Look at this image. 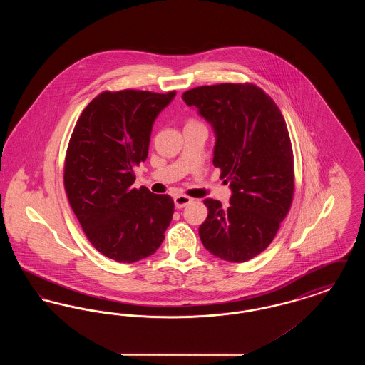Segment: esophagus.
<instances>
[{
    "instance_id": "34e87169",
    "label": "esophagus",
    "mask_w": 365,
    "mask_h": 365,
    "mask_svg": "<svg viewBox=\"0 0 365 365\" xmlns=\"http://www.w3.org/2000/svg\"><path fill=\"white\" fill-rule=\"evenodd\" d=\"M174 202L176 208H183V207H186V205H189L190 202H192V198L189 197V195L179 194V195H175Z\"/></svg>"
}]
</instances>
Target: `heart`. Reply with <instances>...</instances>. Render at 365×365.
Returning a JSON list of instances; mask_svg holds the SVG:
<instances>
[{"instance_id":"heart-1","label":"heart","mask_w":365,"mask_h":365,"mask_svg":"<svg viewBox=\"0 0 365 365\" xmlns=\"http://www.w3.org/2000/svg\"><path fill=\"white\" fill-rule=\"evenodd\" d=\"M190 122H194V120H190ZM190 122H189V123H190Z\"/></svg>"}]
</instances>
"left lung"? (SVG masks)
Segmentation results:
<instances>
[{"label": "left lung", "mask_w": 365, "mask_h": 365, "mask_svg": "<svg viewBox=\"0 0 365 365\" xmlns=\"http://www.w3.org/2000/svg\"><path fill=\"white\" fill-rule=\"evenodd\" d=\"M182 98L216 131L213 165L230 182L225 209L207 198L201 242L216 257L245 262L274 241L294 198V156L289 130L275 101L253 83L198 86Z\"/></svg>", "instance_id": "left-lung-1"}]
</instances>
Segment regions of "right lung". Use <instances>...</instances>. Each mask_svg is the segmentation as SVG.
Returning <instances> with one entry per match:
<instances>
[{"label":"right lung","mask_w":365,"mask_h":365,"mask_svg":"<svg viewBox=\"0 0 365 365\" xmlns=\"http://www.w3.org/2000/svg\"><path fill=\"white\" fill-rule=\"evenodd\" d=\"M176 91L105 90L71 134L64 189L90 243L118 262L153 255L174 215L168 194L135 189L134 168L148 157L152 125Z\"/></svg>","instance_id":"obj_1"}]
</instances>
